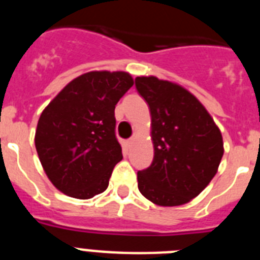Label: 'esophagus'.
Returning <instances> with one entry per match:
<instances>
[{"instance_id": "esophagus-1", "label": "esophagus", "mask_w": 260, "mask_h": 260, "mask_svg": "<svg viewBox=\"0 0 260 260\" xmlns=\"http://www.w3.org/2000/svg\"><path fill=\"white\" fill-rule=\"evenodd\" d=\"M135 142V138L133 137V138H130V139H128V144H133Z\"/></svg>"}]
</instances>
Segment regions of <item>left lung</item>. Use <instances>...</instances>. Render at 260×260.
<instances>
[{
    "label": "left lung",
    "instance_id": "left-lung-1",
    "mask_svg": "<svg viewBox=\"0 0 260 260\" xmlns=\"http://www.w3.org/2000/svg\"><path fill=\"white\" fill-rule=\"evenodd\" d=\"M151 113L152 164L138 172V189L162 207L189 203L217 173L224 155L220 128L198 99L180 84L137 77Z\"/></svg>",
    "mask_w": 260,
    "mask_h": 260
}]
</instances>
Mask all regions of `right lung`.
I'll list each match as a JSON object with an SVG mask.
<instances>
[{"instance_id":"right-lung-1","label":"right lung","mask_w":260,"mask_h":260,"mask_svg":"<svg viewBox=\"0 0 260 260\" xmlns=\"http://www.w3.org/2000/svg\"><path fill=\"white\" fill-rule=\"evenodd\" d=\"M134 84L125 71H89L63 87L43 110L35 146L56 189L77 199L105 191L122 160L114 108Z\"/></svg>"}]
</instances>
